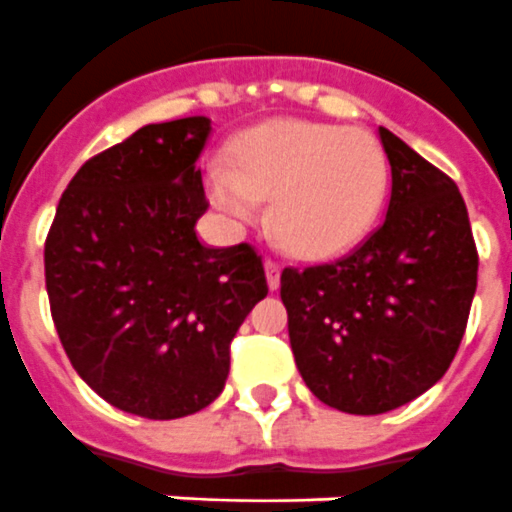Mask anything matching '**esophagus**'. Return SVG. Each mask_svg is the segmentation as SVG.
<instances>
[{
	"mask_svg": "<svg viewBox=\"0 0 512 512\" xmlns=\"http://www.w3.org/2000/svg\"><path fill=\"white\" fill-rule=\"evenodd\" d=\"M265 276H268L270 291H276L281 286V268H278L276 260H265Z\"/></svg>",
	"mask_w": 512,
	"mask_h": 512,
	"instance_id": "obj_1",
	"label": "esophagus"
}]
</instances>
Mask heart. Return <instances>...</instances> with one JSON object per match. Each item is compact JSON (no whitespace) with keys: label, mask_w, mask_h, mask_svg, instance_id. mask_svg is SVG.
<instances>
[{"label":"heart","mask_w":512,"mask_h":512,"mask_svg":"<svg viewBox=\"0 0 512 512\" xmlns=\"http://www.w3.org/2000/svg\"><path fill=\"white\" fill-rule=\"evenodd\" d=\"M218 210L249 223L268 200V229L289 255L330 257L375 221L388 158L375 135L309 119H273L229 145L205 176Z\"/></svg>","instance_id":"obj_1"}]
</instances>
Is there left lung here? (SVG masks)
<instances>
[{"instance_id":"1","label":"left lung","mask_w":512,"mask_h":512,"mask_svg":"<svg viewBox=\"0 0 512 512\" xmlns=\"http://www.w3.org/2000/svg\"><path fill=\"white\" fill-rule=\"evenodd\" d=\"M393 190L385 221L336 263L283 268L289 341L307 388L346 414H385L448 372L474 302L461 192L380 127Z\"/></svg>"}]
</instances>
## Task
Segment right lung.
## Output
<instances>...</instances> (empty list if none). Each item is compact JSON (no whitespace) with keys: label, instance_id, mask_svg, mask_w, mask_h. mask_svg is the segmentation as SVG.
Instances as JSON below:
<instances>
[{"label":"right lung","instance_id":"right-lung-1","mask_svg":"<svg viewBox=\"0 0 512 512\" xmlns=\"http://www.w3.org/2000/svg\"><path fill=\"white\" fill-rule=\"evenodd\" d=\"M210 119L148 124L80 166L44 247L46 291L72 367L145 419L205 409L229 377L236 330L268 294L247 242L203 247L195 169Z\"/></svg>","mask_w":512,"mask_h":512}]
</instances>
